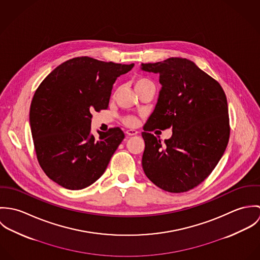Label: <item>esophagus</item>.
I'll return each instance as SVG.
<instances>
[{
	"label": "esophagus",
	"mask_w": 260,
	"mask_h": 260,
	"mask_svg": "<svg viewBox=\"0 0 260 260\" xmlns=\"http://www.w3.org/2000/svg\"><path fill=\"white\" fill-rule=\"evenodd\" d=\"M126 134H127V135H129V136H135V135H137V134H138V131L133 130V129H129V130H127V131H126Z\"/></svg>",
	"instance_id": "esophagus-1"
}]
</instances>
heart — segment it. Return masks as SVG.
<instances>
[{
  "label": "heart",
  "mask_w": 260,
  "mask_h": 260,
  "mask_svg": "<svg viewBox=\"0 0 260 260\" xmlns=\"http://www.w3.org/2000/svg\"><path fill=\"white\" fill-rule=\"evenodd\" d=\"M145 85H152V82L145 78V77H142V76H139V77H136L135 80H134V86H135V89L137 88H140L142 86H145ZM124 124L127 125V126H130V127H134L138 124V119L134 116H128L126 118H124L123 120Z\"/></svg>",
  "instance_id": "obj_1"
}]
</instances>
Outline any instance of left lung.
Segmentation results:
<instances>
[{"label":"left lung","mask_w":260,"mask_h":260,"mask_svg":"<svg viewBox=\"0 0 260 260\" xmlns=\"http://www.w3.org/2000/svg\"><path fill=\"white\" fill-rule=\"evenodd\" d=\"M158 73L162 88L142 137V167L149 179L171 192L189 191L203 182L222 157L230 127L228 106L220 84L185 58L142 64ZM173 128L162 145L149 132Z\"/></svg>","instance_id":"left-lung-1"}]
</instances>
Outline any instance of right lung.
Masks as SVG:
<instances>
[{
    "label": "right lung",
    "instance_id": "add662e5",
    "mask_svg": "<svg viewBox=\"0 0 260 260\" xmlns=\"http://www.w3.org/2000/svg\"><path fill=\"white\" fill-rule=\"evenodd\" d=\"M133 66L77 57L40 84L30 107V125L39 164L51 180L80 190L103 175L125 135L115 127L98 131L95 138L91 113L108 108L113 84Z\"/></svg>",
    "mask_w": 260,
    "mask_h": 260
}]
</instances>
